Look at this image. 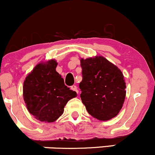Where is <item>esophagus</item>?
Masks as SVG:
<instances>
[{
	"instance_id": "34e87169",
	"label": "esophagus",
	"mask_w": 155,
	"mask_h": 155,
	"mask_svg": "<svg viewBox=\"0 0 155 155\" xmlns=\"http://www.w3.org/2000/svg\"><path fill=\"white\" fill-rule=\"evenodd\" d=\"M71 89L73 90V91H75L76 92H77L78 93V90H77V87L76 86V85H73V86L71 87Z\"/></svg>"
}]
</instances>
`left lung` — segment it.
<instances>
[{
	"label": "left lung",
	"instance_id": "left-lung-1",
	"mask_svg": "<svg viewBox=\"0 0 155 155\" xmlns=\"http://www.w3.org/2000/svg\"><path fill=\"white\" fill-rule=\"evenodd\" d=\"M80 62L82 68L80 97L88 113L101 121L116 117L126 95L122 71L102 56L81 58Z\"/></svg>",
	"mask_w": 155,
	"mask_h": 155
}]
</instances>
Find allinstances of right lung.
I'll list each match as a JSON object with an SVG mask.
<instances>
[{
  "label": "right lung",
  "mask_w": 155,
  "mask_h": 155,
  "mask_svg": "<svg viewBox=\"0 0 155 155\" xmlns=\"http://www.w3.org/2000/svg\"><path fill=\"white\" fill-rule=\"evenodd\" d=\"M58 63L50 60L35 65L23 84V98L30 114L35 119L52 122L63 114L68 101L77 96L65 86L56 71Z\"/></svg>",
  "instance_id": "1"
}]
</instances>
